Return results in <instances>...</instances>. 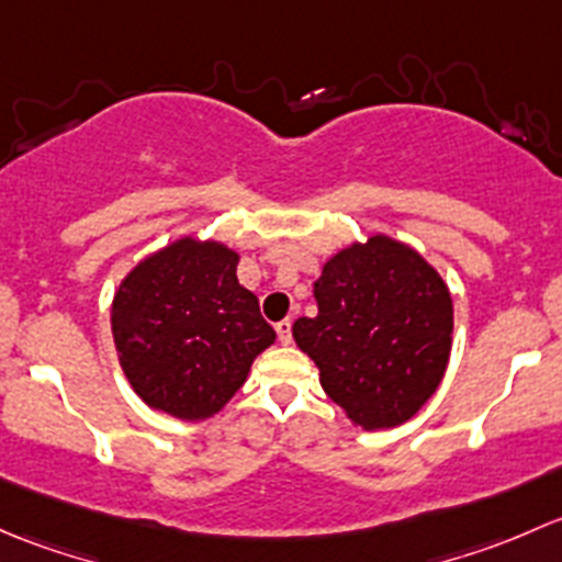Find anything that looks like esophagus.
<instances>
[{"label":"esophagus","mask_w":562,"mask_h":562,"mask_svg":"<svg viewBox=\"0 0 562 562\" xmlns=\"http://www.w3.org/2000/svg\"><path fill=\"white\" fill-rule=\"evenodd\" d=\"M276 333H279V340L283 346L292 344V319H281L276 324Z\"/></svg>","instance_id":"1"}]
</instances>
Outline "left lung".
<instances>
[{
    "label": "left lung",
    "mask_w": 562,
    "mask_h": 562,
    "mask_svg": "<svg viewBox=\"0 0 562 562\" xmlns=\"http://www.w3.org/2000/svg\"><path fill=\"white\" fill-rule=\"evenodd\" d=\"M319 314L294 322L329 397L362 430L408 422L441 384L454 308L438 270L406 243L370 235L324 262Z\"/></svg>",
    "instance_id": "left-lung-1"
}]
</instances>
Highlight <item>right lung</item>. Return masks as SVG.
Listing matches in <instances>:
<instances>
[{"label": "right lung", "mask_w": 562, "mask_h": 562, "mask_svg": "<svg viewBox=\"0 0 562 562\" xmlns=\"http://www.w3.org/2000/svg\"><path fill=\"white\" fill-rule=\"evenodd\" d=\"M238 259L224 243L187 235L119 283L110 327L146 406L187 422L218 414L276 340L259 300L238 283Z\"/></svg>", "instance_id": "add662e5"}]
</instances>
